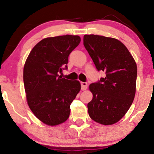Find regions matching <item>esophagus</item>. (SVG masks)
<instances>
[{"mask_svg": "<svg viewBox=\"0 0 154 154\" xmlns=\"http://www.w3.org/2000/svg\"><path fill=\"white\" fill-rule=\"evenodd\" d=\"M81 88H82V91H85L88 88V83L87 82H81Z\"/></svg>", "mask_w": 154, "mask_h": 154, "instance_id": "obj_1", "label": "esophagus"}]
</instances>
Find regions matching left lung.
Here are the masks:
<instances>
[{
  "label": "left lung",
  "mask_w": 154,
  "mask_h": 154,
  "mask_svg": "<svg viewBox=\"0 0 154 154\" xmlns=\"http://www.w3.org/2000/svg\"><path fill=\"white\" fill-rule=\"evenodd\" d=\"M83 44L97 69L106 74L89 85L93 99L88 103V114L96 122L114 125L125 115L135 98L137 64L117 39L85 35Z\"/></svg>",
  "instance_id": "left-lung-1"
}]
</instances>
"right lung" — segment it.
<instances>
[{
    "label": "right lung",
    "instance_id": "right-lung-1",
    "mask_svg": "<svg viewBox=\"0 0 154 154\" xmlns=\"http://www.w3.org/2000/svg\"><path fill=\"white\" fill-rule=\"evenodd\" d=\"M81 41L78 35L44 38L35 45L24 66L26 102L38 119L49 126L66 122L70 105L81 89L78 80L58 75L67 69L69 55Z\"/></svg>",
    "mask_w": 154,
    "mask_h": 154
}]
</instances>
